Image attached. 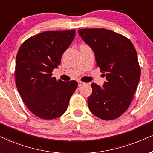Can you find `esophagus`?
<instances>
[{"label": "esophagus", "mask_w": 153, "mask_h": 153, "mask_svg": "<svg viewBox=\"0 0 153 153\" xmlns=\"http://www.w3.org/2000/svg\"><path fill=\"white\" fill-rule=\"evenodd\" d=\"M84 84H85V83L82 82V81H79V82H78V85H79V86H83V85H84Z\"/></svg>", "instance_id": "34e87169"}]
</instances>
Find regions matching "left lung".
<instances>
[{
  "label": "left lung",
  "mask_w": 153,
  "mask_h": 153,
  "mask_svg": "<svg viewBox=\"0 0 153 153\" xmlns=\"http://www.w3.org/2000/svg\"><path fill=\"white\" fill-rule=\"evenodd\" d=\"M78 33L93 50L97 65L106 77L103 87L92 83L88 108L101 119H116L128 108L140 80L134 45L123 35L104 28L79 29Z\"/></svg>",
  "instance_id": "obj_1"
}]
</instances>
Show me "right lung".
Wrapping results in <instances>:
<instances>
[{
  "mask_svg": "<svg viewBox=\"0 0 153 153\" xmlns=\"http://www.w3.org/2000/svg\"><path fill=\"white\" fill-rule=\"evenodd\" d=\"M75 33V30L46 31L28 38L19 48L17 88L28 109L39 118L51 120L65 114L76 89V81L63 82L52 76Z\"/></svg>",
  "mask_w": 153,
  "mask_h": 153,
  "instance_id": "1",
  "label": "right lung"
}]
</instances>
